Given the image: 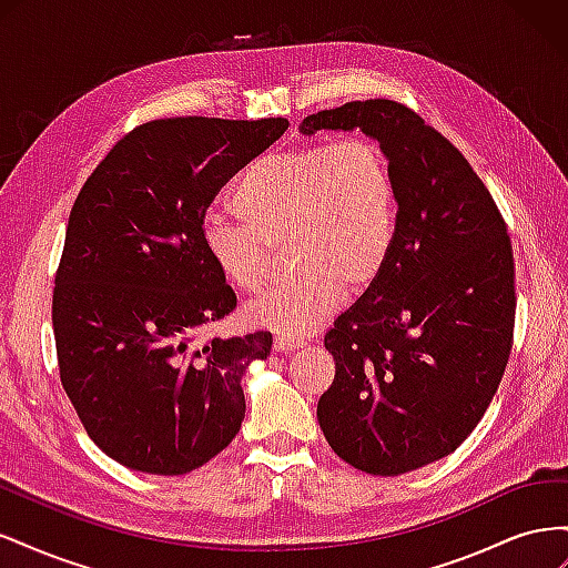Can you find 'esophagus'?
<instances>
[{"label":"esophagus","instance_id":"1","mask_svg":"<svg viewBox=\"0 0 568 568\" xmlns=\"http://www.w3.org/2000/svg\"><path fill=\"white\" fill-rule=\"evenodd\" d=\"M301 346H303L301 338H288V336L274 338V351H277V353H288V351L301 348Z\"/></svg>","mask_w":568,"mask_h":568}]
</instances>
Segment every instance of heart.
Listing matches in <instances>:
<instances>
[{"mask_svg":"<svg viewBox=\"0 0 568 568\" xmlns=\"http://www.w3.org/2000/svg\"><path fill=\"white\" fill-rule=\"evenodd\" d=\"M230 205L244 225L205 217V257L222 280L255 294L274 248L288 244L301 274L253 301L246 320L291 338L329 320L346 288L379 280L398 227V182L379 142L346 136L263 153L236 178Z\"/></svg>","mask_w":568,"mask_h":568,"instance_id":"b5f03b06","label":"heart"}]
</instances>
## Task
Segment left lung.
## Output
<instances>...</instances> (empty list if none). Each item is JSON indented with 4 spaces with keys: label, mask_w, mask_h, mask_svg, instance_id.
<instances>
[{
    "label": "left lung",
    "mask_w": 568,
    "mask_h": 568,
    "mask_svg": "<svg viewBox=\"0 0 568 568\" xmlns=\"http://www.w3.org/2000/svg\"><path fill=\"white\" fill-rule=\"evenodd\" d=\"M353 128L388 153L398 227L379 280L324 336L336 374L317 419L351 467L400 476L455 453L486 415L514 341V253L484 180L405 104L348 101L301 132Z\"/></svg>",
    "instance_id": "1"
}]
</instances>
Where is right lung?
<instances>
[{"label":"right lung","mask_w":568,"mask_h":568,"mask_svg":"<svg viewBox=\"0 0 568 568\" xmlns=\"http://www.w3.org/2000/svg\"><path fill=\"white\" fill-rule=\"evenodd\" d=\"M286 118H161L128 132L82 184L54 280L59 374L88 436L123 467L180 476L242 428V376L270 332L209 338L236 294L201 246L222 186Z\"/></svg>","instance_id":"obj_1"}]
</instances>
